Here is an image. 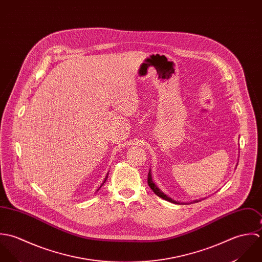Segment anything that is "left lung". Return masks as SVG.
I'll return each mask as SVG.
<instances>
[{"label":"left lung","mask_w":262,"mask_h":262,"mask_svg":"<svg viewBox=\"0 0 262 262\" xmlns=\"http://www.w3.org/2000/svg\"><path fill=\"white\" fill-rule=\"evenodd\" d=\"M148 184H149V186L151 187V189L157 194L158 196H160V198H162L163 200H165V201H167V202H170V203H173V204H176V205H183V203H180V202H176V201H174V200H172L171 198H169V196H167L163 191H161L159 188L157 187V185L153 182V180H152V174H151V170L149 171V174H148ZM199 202H201V200H196V201H193V202H190V203H199ZM188 205H189V203H188Z\"/></svg>","instance_id":"left-lung-1"}]
</instances>
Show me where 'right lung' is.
Instances as JSON below:
<instances>
[{
  "label": "right lung",
  "mask_w": 262,
  "mask_h": 262,
  "mask_svg": "<svg viewBox=\"0 0 262 262\" xmlns=\"http://www.w3.org/2000/svg\"><path fill=\"white\" fill-rule=\"evenodd\" d=\"M107 178H108V173H107V175H106V177H105V178H104V181H103V182H102V184H101V185H100V187H99V188H101V186H102V185H103V184H104L105 181H106V180H107ZM99 188H98V189H97V191H98V190H99Z\"/></svg>",
  "instance_id": "add662e5"
}]
</instances>
